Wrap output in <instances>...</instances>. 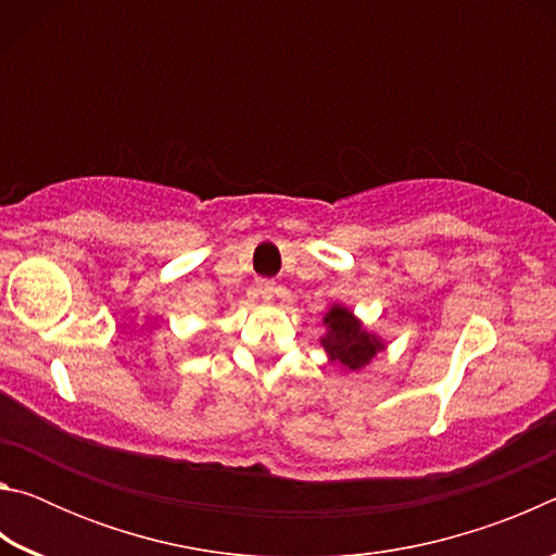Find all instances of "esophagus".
<instances>
[{
    "mask_svg": "<svg viewBox=\"0 0 556 556\" xmlns=\"http://www.w3.org/2000/svg\"><path fill=\"white\" fill-rule=\"evenodd\" d=\"M257 294H260L262 301H265V304H271V301H275V294H277V285H275V281L262 279V281H257Z\"/></svg>",
    "mask_w": 556,
    "mask_h": 556,
    "instance_id": "esophagus-1",
    "label": "esophagus"
}]
</instances>
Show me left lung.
<instances>
[{
  "mask_svg": "<svg viewBox=\"0 0 556 556\" xmlns=\"http://www.w3.org/2000/svg\"><path fill=\"white\" fill-rule=\"evenodd\" d=\"M326 333L321 336V345L328 361L338 363L345 372L363 370L370 365L380 351L388 348L382 338L370 331L361 318L353 314V308L345 304H333L324 316Z\"/></svg>",
  "mask_w": 556,
  "mask_h": 556,
  "instance_id": "obj_1",
  "label": "left lung"
}]
</instances>
